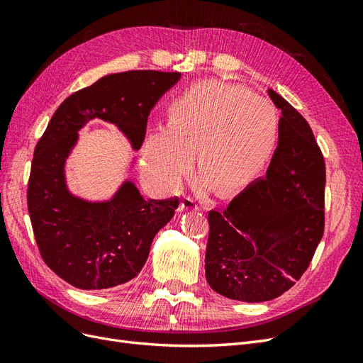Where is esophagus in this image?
Returning a JSON list of instances; mask_svg holds the SVG:
<instances>
[{
	"label": "esophagus",
	"instance_id": "obj_1",
	"mask_svg": "<svg viewBox=\"0 0 363 363\" xmlns=\"http://www.w3.org/2000/svg\"><path fill=\"white\" fill-rule=\"evenodd\" d=\"M186 211H195V212H199L200 207H199V204H195L194 200L186 199L183 203L179 204L177 212H179V213H183V212H186Z\"/></svg>",
	"mask_w": 363,
	"mask_h": 363
}]
</instances>
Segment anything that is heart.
I'll return each instance as SVG.
<instances>
[{
  "instance_id": "1",
  "label": "heart",
  "mask_w": 363,
  "mask_h": 363,
  "mask_svg": "<svg viewBox=\"0 0 363 363\" xmlns=\"http://www.w3.org/2000/svg\"><path fill=\"white\" fill-rule=\"evenodd\" d=\"M279 138V115L271 103L242 86L204 82L186 89L171 106L168 124L150 128L142 160L150 180L174 189L194 164L200 186L230 192L265 167Z\"/></svg>"
}]
</instances>
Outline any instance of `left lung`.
Here are the masks:
<instances>
[{"label":"left lung","mask_w":363,"mask_h":363,"mask_svg":"<svg viewBox=\"0 0 363 363\" xmlns=\"http://www.w3.org/2000/svg\"><path fill=\"white\" fill-rule=\"evenodd\" d=\"M279 140L267 177L208 212L206 280L230 300L262 303L291 289L324 233L325 164L307 121L276 91Z\"/></svg>","instance_id":"left-lung-1"}]
</instances>
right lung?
Masks as SVG:
<instances>
[{"label": "right lung", "instance_id": "obj_1", "mask_svg": "<svg viewBox=\"0 0 363 363\" xmlns=\"http://www.w3.org/2000/svg\"><path fill=\"white\" fill-rule=\"evenodd\" d=\"M180 77L160 71L104 75L68 96L38 142L27 195L33 232L47 265L72 286L101 291L133 280L145 265L152 239L179 206L177 200H145L131 179L121 182L108 199L74 194L67 163L79 144V131L101 119L138 151L150 111ZM135 164L131 156L127 174Z\"/></svg>", "mask_w": 363, "mask_h": 363}]
</instances>
